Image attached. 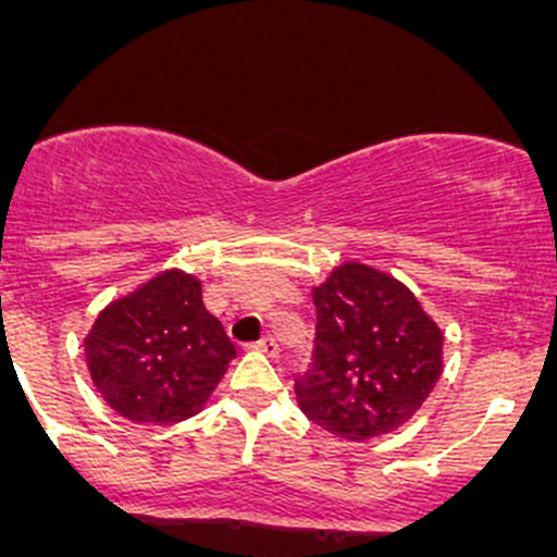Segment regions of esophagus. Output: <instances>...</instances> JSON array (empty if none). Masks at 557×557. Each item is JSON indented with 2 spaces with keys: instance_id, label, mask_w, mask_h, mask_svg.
Masks as SVG:
<instances>
[{
  "instance_id": "34e87169",
  "label": "esophagus",
  "mask_w": 557,
  "mask_h": 557,
  "mask_svg": "<svg viewBox=\"0 0 557 557\" xmlns=\"http://www.w3.org/2000/svg\"><path fill=\"white\" fill-rule=\"evenodd\" d=\"M255 349L262 351V355H268V357H276L278 355V344H276V338H271V335H265V338L257 341Z\"/></svg>"
}]
</instances>
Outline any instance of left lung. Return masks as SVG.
Listing matches in <instances>:
<instances>
[{"label": "left lung", "mask_w": 557, "mask_h": 557, "mask_svg": "<svg viewBox=\"0 0 557 557\" xmlns=\"http://www.w3.org/2000/svg\"><path fill=\"white\" fill-rule=\"evenodd\" d=\"M311 362L295 376L302 414L344 438H373L414 417L442 376V330L417 297L360 262L313 289Z\"/></svg>", "instance_id": "1"}]
</instances>
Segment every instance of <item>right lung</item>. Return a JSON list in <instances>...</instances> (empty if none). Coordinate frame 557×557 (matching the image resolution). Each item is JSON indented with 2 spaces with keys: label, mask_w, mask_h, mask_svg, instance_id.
Instances as JSON below:
<instances>
[{
  "label": "right lung",
  "mask_w": 557,
  "mask_h": 557,
  "mask_svg": "<svg viewBox=\"0 0 557 557\" xmlns=\"http://www.w3.org/2000/svg\"><path fill=\"white\" fill-rule=\"evenodd\" d=\"M235 357L195 276L168 271L110 302L86 338L99 395L132 422L170 425L200 411Z\"/></svg>",
  "instance_id": "right-lung-1"
}]
</instances>
